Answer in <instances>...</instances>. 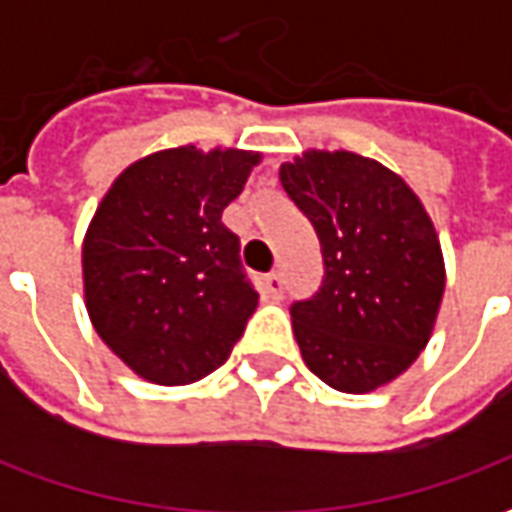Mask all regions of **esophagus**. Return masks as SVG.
I'll use <instances>...</instances> for the list:
<instances>
[{
  "mask_svg": "<svg viewBox=\"0 0 512 512\" xmlns=\"http://www.w3.org/2000/svg\"><path fill=\"white\" fill-rule=\"evenodd\" d=\"M263 288H266L268 296L279 299V296H282V288H285V279H282V274H268V277L263 279Z\"/></svg>",
  "mask_w": 512,
  "mask_h": 512,
  "instance_id": "esophagus-1",
  "label": "esophagus"
}]
</instances>
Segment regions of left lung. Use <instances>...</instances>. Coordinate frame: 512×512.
I'll return each mask as SVG.
<instances>
[{"label": "left lung", "instance_id": "1", "mask_svg": "<svg viewBox=\"0 0 512 512\" xmlns=\"http://www.w3.org/2000/svg\"><path fill=\"white\" fill-rule=\"evenodd\" d=\"M279 180L323 252L321 288L290 307L304 365L348 395L395 381L428 345L444 296L425 205L392 169L351 150H307Z\"/></svg>", "mask_w": 512, "mask_h": 512}]
</instances>
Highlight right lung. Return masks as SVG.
<instances>
[{"label":"right lung","instance_id":"right-lung-1","mask_svg":"<svg viewBox=\"0 0 512 512\" xmlns=\"http://www.w3.org/2000/svg\"><path fill=\"white\" fill-rule=\"evenodd\" d=\"M260 153L169 147L126 167L82 244L95 332L150 384L200 381L227 362L257 307L222 211Z\"/></svg>","mask_w":512,"mask_h":512}]
</instances>
